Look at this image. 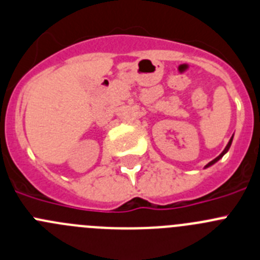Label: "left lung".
Instances as JSON below:
<instances>
[{
  "label": "left lung",
  "instance_id": "1",
  "mask_svg": "<svg viewBox=\"0 0 260 260\" xmlns=\"http://www.w3.org/2000/svg\"><path fill=\"white\" fill-rule=\"evenodd\" d=\"M232 140H234V136H232V137H231V140H230V141H229V144H227V146H225V147H224V150H223V151H222V152H220V155H219V156H217V157H215V159H214V160H212V161H210V163H208V164H207V166H205V168H208V167H210V166H213V164H214V163H217L218 160H219V159H220V157H222V156H223V155H224V154H225V152L229 151V150H230V147H231V144H232Z\"/></svg>",
  "mask_w": 260,
  "mask_h": 260
}]
</instances>
